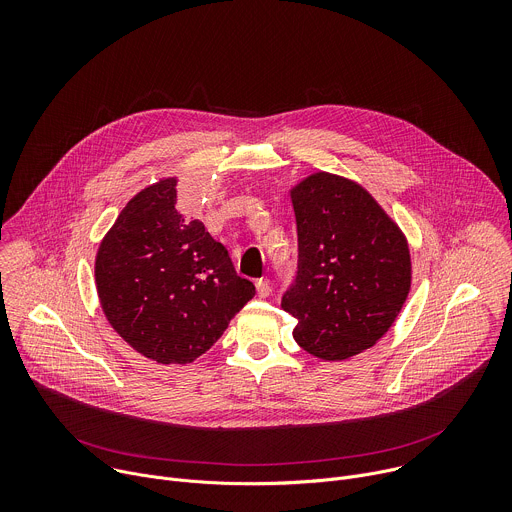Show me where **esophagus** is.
I'll return each mask as SVG.
<instances>
[{
    "label": "esophagus",
    "instance_id": "34e87169",
    "mask_svg": "<svg viewBox=\"0 0 512 512\" xmlns=\"http://www.w3.org/2000/svg\"><path fill=\"white\" fill-rule=\"evenodd\" d=\"M255 287H257V296L259 298H267L271 294V285H269L267 279H257Z\"/></svg>",
    "mask_w": 512,
    "mask_h": 512
}]
</instances>
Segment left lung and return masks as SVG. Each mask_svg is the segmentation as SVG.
<instances>
[{
	"label": "left lung",
	"mask_w": 512,
	"mask_h": 512,
	"mask_svg": "<svg viewBox=\"0 0 512 512\" xmlns=\"http://www.w3.org/2000/svg\"><path fill=\"white\" fill-rule=\"evenodd\" d=\"M298 225V277L281 308L296 342L322 360L375 346L411 289V253L399 225L358 182L312 172L289 188Z\"/></svg>",
	"instance_id": "8db88e82"
}]
</instances>
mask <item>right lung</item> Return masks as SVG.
Listing matches in <instances>:
<instances>
[{"instance_id":"obj_1","label":"right lung","mask_w":512,"mask_h":512,"mask_svg":"<svg viewBox=\"0 0 512 512\" xmlns=\"http://www.w3.org/2000/svg\"><path fill=\"white\" fill-rule=\"evenodd\" d=\"M178 178L139 190L99 243L95 285L111 328L141 356L188 364L223 336L255 285L178 208Z\"/></svg>"}]
</instances>
